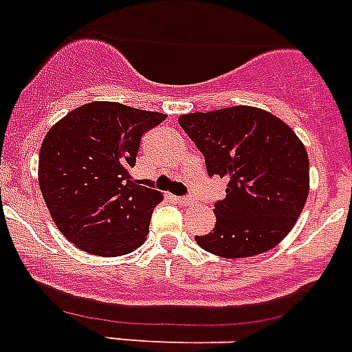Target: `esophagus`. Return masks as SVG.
<instances>
[{
	"instance_id": "1",
	"label": "esophagus",
	"mask_w": 352,
	"mask_h": 352,
	"mask_svg": "<svg viewBox=\"0 0 352 352\" xmlns=\"http://www.w3.org/2000/svg\"><path fill=\"white\" fill-rule=\"evenodd\" d=\"M175 200L179 204H181V206H188V204H191L193 202V200L190 199V197H175Z\"/></svg>"
}]
</instances>
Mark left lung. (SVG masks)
Listing matches in <instances>:
<instances>
[{
    "label": "left lung",
    "instance_id": "1",
    "mask_svg": "<svg viewBox=\"0 0 352 352\" xmlns=\"http://www.w3.org/2000/svg\"><path fill=\"white\" fill-rule=\"evenodd\" d=\"M179 125L206 157L209 175L226 179L217 223L195 236L220 258H252L285 240L309 193L302 141L277 116L249 105L181 114Z\"/></svg>",
    "mask_w": 352,
    "mask_h": 352
}]
</instances>
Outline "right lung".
Listing matches in <instances>:
<instances>
[{
    "instance_id": "right-lung-1",
    "label": "right lung",
    "mask_w": 352,
    "mask_h": 352,
    "mask_svg": "<svg viewBox=\"0 0 352 352\" xmlns=\"http://www.w3.org/2000/svg\"><path fill=\"white\" fill-rule=\"evenodd\" d=\"M166 120L118 102L67 112L41 144L39 186L58 231L80 250L116 258L144 243L162 195L134 181L141 135Z\"/></svg>"
}]
</instances>
